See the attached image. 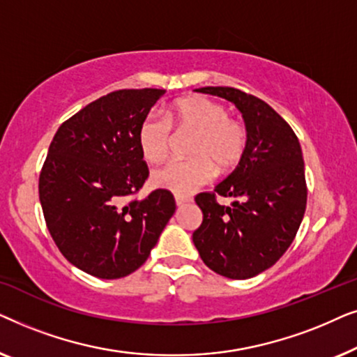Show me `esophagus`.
Instances as JSON below:
<instances>
[{
    "label": "esophagus",
    "instance_id": "1",
    "mask_svg": "<svg viewBox=\"0 0 357 357\" xmlns=\"http://www.w3.org/2000/svg\"><path fill=\"white\" fill-rule=\"evenodd\" d=\"M190 202H192V198L180 197V195H175V203H177V206H183V204H187Z\"/></svg>",
    "mask_w": 357,
    "mask_h": 357
}]
</instances>
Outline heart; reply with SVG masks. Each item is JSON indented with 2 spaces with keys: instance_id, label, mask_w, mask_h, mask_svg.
Returning <instances> with one entry per match:
<instances>
[{
  "instance_id": "heart-1",
  "label": "heart",
  "mask_w": 357,
  "mask_h": 357,
  "mask_svg": "<svg viewBox=\"0 0 357 357\" xmlns=\"http://www.w3.org/2000/svg\"><path fill=\"white\" fill-rule=\"evenodd\" d=\"M172 123L178 130L197 133L190 160H172L154 170V187L169 190L180 197L192 195L209 183L221 170L231 169L241 160L247 146V130L241 121L229 116V110L219 102L203 96L185 97L175 102L167 116L149 114L139 126L138 143L144 159L162 162L172 148Z\"/></svg>"
}]
</instances>
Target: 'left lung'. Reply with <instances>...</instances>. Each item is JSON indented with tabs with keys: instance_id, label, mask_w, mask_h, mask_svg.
<instances>
[{
	"instance_id": "left-lung-1",
	"label": "left lung",
	"mask_w": 357,
	"mask_h": 357,
	"mask_svg": "<svg viewBox=\"0 0 357 357\" xmlns=\"http://www.w3.org/2000/svg\"><path fill=\"white\" fill-rule=\"evenodd\" d=\"M241 110L247 146L234 172L213 193L195 202L203 222L193 243L218 275L248 280L275 265L294 241L307 204L304 159L299 139L287 121L266 102L234 87H199ZM237 197L222 207L215 197Z\"/></svg>"
}]
</instances>
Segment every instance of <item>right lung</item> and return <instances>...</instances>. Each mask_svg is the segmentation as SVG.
I'll use <instances>...</instances> for the list:
<instances>
[{
	"label": "right lung",
	"instance_id": "add662e5",
	"mask_svg": "<svg viewBox=\"0 0 357 357\" xmlns=\"http://www.w3.org/2000/svg\"><path fill=\"white\" fill-rule=\"evenodd\" d=\"M164 89H121L68 119L48 148L38 197L63 257L87 275L119 280L148 260L175 213L169 190L138 193L149 170L139 126Z\"/></svg>",
	"mask_w": 357,
	"mask_h": 357
}]
</instances>
